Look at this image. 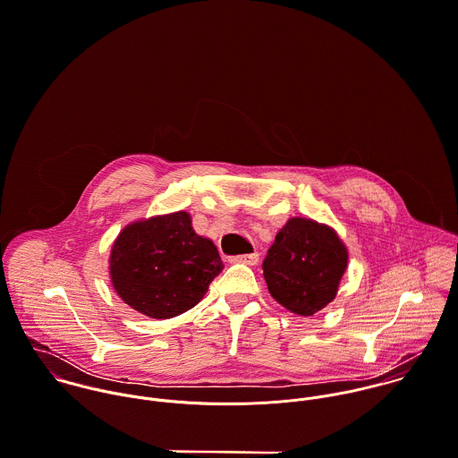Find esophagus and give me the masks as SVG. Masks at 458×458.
I'll use <instances>...</instances> for the list:
<instances>
[{"label": "esophagus", "mask_w": 458, "mask_h": 458, "mask_svg": "<svg viewBox=\"0 0 458 458\" xmlns=\"http://www.w3.org/2000/svg\"><path fill=\"white\" fill-rule=\"evenodd\" d=\"M231 262H242V264H249V266H256L259 262V254H243V256H234L231 258Z\"/></svg>", "instance_id": "1"}]
</instances>
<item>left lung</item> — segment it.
<instances>
[{
    "label": "left lung",
    "mask_w": 458,
    "mask_h": 458,
    "mask_svg": "<svg viewBox=\"0 0 458 458\" xmlns=\"http://www.w3.org/2000/svg\"><path fill=\"white\" fill-rule=\"evenodd\" d=\"M347 261V247L333 227L293 216L275 236L262 269L273 300L309 318L335 300Z\"/></svg>",
    "instance_id": "8db88e82"
}]
</instances>
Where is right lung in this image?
I'll list each match as a JSON object with an SVG mask.
<instances>
[{
    "label": "right lung",
    "mask_w": 458,
    "mask_h": 458,
    "mask_svg": "<svg viewBox=\"0 0 458 458\" xmlns=\"http://www.w3.org/2000/svg\"><path fill=\"white\" fill-rule=\"evenodd\" d=\"M222 269L215 243L197 234L187 211L131 222L109 256L116 294L153 319H171L196 307Z\"/></svg>",
    "instance_id": "1"
}]
</instances>
